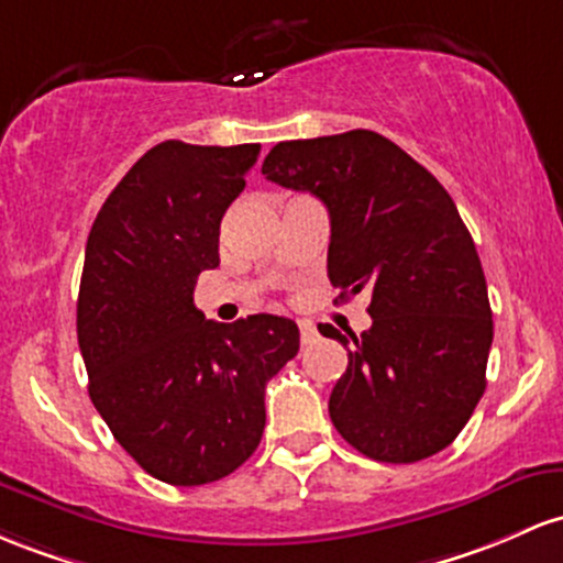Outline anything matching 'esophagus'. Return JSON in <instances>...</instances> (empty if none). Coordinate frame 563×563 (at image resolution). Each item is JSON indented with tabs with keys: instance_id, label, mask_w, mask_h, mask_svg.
Here are the masks:
<instances>
[{
	"instance_id": "esophagus-1",
	"label": "esophagus",
	"mask_w": 563,
	"mask_h": 563,
	"mask_svg": "<svg viewBox=\"0 0 563 563\" xmlns=\"http://www.w3.org/2000/svg\"><path fill=\"white\" fill-rule=\"evenodd\" d=\"M299 336H301V344H310L318 339V329H314L312 320H299Z\"/></svg>"
}]
</instances>
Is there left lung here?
Listing matches in <instances>:
<instances>
[{
  "label": "left lung",
  "mask_w": 563,
  "mask_h": 563,
  "mask_svg": "<svg viewBox=\"0 0 563 563\" xmlns=\"http://www.w3.org/2000/svg\"><path fill=\"white\" fill-rule=\"evenodd\" d=\"M262 173L310 191L331 216L329 277L339 299L372 296L329 398L339 435L376 462L428 460L467 424L486 390L494 323L478 251L449 191L374 131L280 141Z\"/></svg>",
  "instance_id": "1"
}]
</instances>
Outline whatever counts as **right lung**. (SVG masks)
Here are the masks:
<instances>
[{"label":"right lung","mask_w":563,"mask_h":563,"mask_svg":"<svg viewBox=\"0 0 563 563\" xmlns=\"http://www.w3.org/2000/svg\"><path fill=\"white\" fill-rule=\"evenodd\" d=\"M258 150L163 141L111 189L85 249L77 339L90 400L117 443L173 486L211 484L256 452L264 387L299 352L294 320L216 323L195 307Z\"/></svg>","instance_id":"1"}]
</instances>
